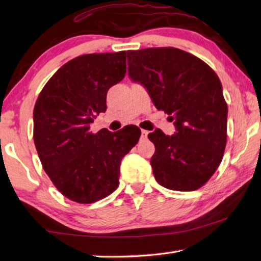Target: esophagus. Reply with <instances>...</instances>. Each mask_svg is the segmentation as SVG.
<instances>
[{
    "mask_svg": "<svg viewBox=\"0 0 261 261\" xmlns=\"http://www.w3.org/2000/svg\"><path fill=\"white\" fill-rule=\"evenodd\" d=\"M147 136H148L147 130H141V137H143V138H147Z\"/></svg>",
    "mask_w": 261,
    "mask_h": 261,
    "instance_id": "obj_1",
    "label": "esophagus"
}]
</instances>
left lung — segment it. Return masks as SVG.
<instances>
[{"instance_id":"8db88e82","label":"left lung","mask_w":261,"mask_h":261,"mask_svg":"<svg viewBox=\"0 0 261 261\" xmlns=\"http://www.w3.org/2000/svg\"><path fill=\"white\" fill-rule=\"evenodd\" d=\"M126 57L131 81L146 88L176 129L171 136L160 129L148 135L155 146L154 177L175 191L199 189L218 169L227 143L228 106L218 74L173 47L127 50Z\"/></svg>"}]
</instances>
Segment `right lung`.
<instances>
[{
    "label": "right lung",
    "mask_w": 261,
    "mask_h": 261,
    "mask_svg": "<svg viewBox=\"0 0 261 261\" xmlns=\"http://www.w3.org/2000/svg\"><path fill=\"white\" fill-rule=\"evenodd\" d=\"M125 69V51L78 56L57 70L35 102L33 138L43 169L63 196L79 204L103 199L117 189L122 159L141 135L137 126L90 131Z\"/></svg>",
    "instance_id": "right-lung-1"
}]
</instances>
